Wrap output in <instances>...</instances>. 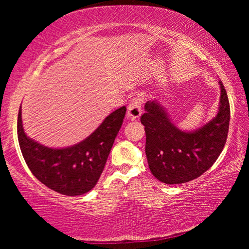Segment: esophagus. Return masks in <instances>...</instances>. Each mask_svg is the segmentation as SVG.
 Masks as SVG:
<instances>
[{"label": "esophagus", "mask_w": 249, "mask_h": 249, "mask_svg": "<svg viewBox=\"0 0 249 249\" xmlns=\"http://www.w3.org/2000/svg\"><path fill=\"white\" fill-rule=\"evenodd\" d=\"M142 102H144V96L137 95L130 101L127 107V114L132 120H136L141 116L142 112Z\"/></svg>", "instance_id": "esophagus-1"}]
</instances>
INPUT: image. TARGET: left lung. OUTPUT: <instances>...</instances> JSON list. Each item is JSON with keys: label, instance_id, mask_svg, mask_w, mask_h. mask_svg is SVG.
Masks as SVG:
<instances>
[{"label": "left lung", "instance_id": "obj_1", "mask_svg": "<svg viewBox=\"0 0 249 249\" xmlns=\"http://www.w3.org/2000/svg\"><path fill=\"white\" fill-rule=\"evenodd\" d=\"M216 116L192 132L172 123L157 100L145 104L141 117L146 132V157L156 178L166 184H180L199 178L216 161L226 142L230 102L222 81Z\"/></svg>", "mask_w": 249, "mask_h": 249}]
</instances>
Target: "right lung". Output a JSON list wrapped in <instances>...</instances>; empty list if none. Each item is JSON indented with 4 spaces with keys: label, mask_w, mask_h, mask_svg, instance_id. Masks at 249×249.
<instances>
[{
    "label": "right lung",
    "mask_w": 249,
    "mask_h": 249,
    "mask_svg": "<svg viewBox=\"0 0 249 249\" xmlns=\"http://www.w3.org/2000/svg\"><path fill=\"white\" fill-rule=\"evenodd\" d=\"M125 113V107L115 109L90 136L77 145L50 148L25 134L19 107L18 137L29 170L41 183L60 195L74 196L89 192L102 174Z\"/></svg>",
    "instance_id": "add662e5"
}]
</instances>
